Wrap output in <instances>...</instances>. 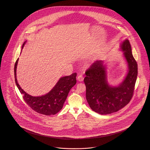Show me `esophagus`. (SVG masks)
Returning a JSON list of instances; mask_svg holds the SVG:
<instances>
[{"label":"esophagus","instance_id":"obj_1","mask_svg":"<svg viewBox=\"0 0 150 150\" xmlns=\"http://www.w3.org/2000/svg\"><path fill=\"white\" fill-rule=\"evenodd\" d=\"M77 80L79 81H82L83 80V76L82 75H79L77 76Z\"/></svg>","mask_w":150,"mask_h":150}]
</instances>
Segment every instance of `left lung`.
Listing matches in <instances>:
<instances>
[{"label": "left lung", "mask_w": 150, "mask_h": 150, "mask_svg": "<svg viewBox=\"0 0 150 150\" xmlns=\"http://www.w3.org/2000/svg\"><path fill=\"white\" fill-rule=\"evenodd\" d=\"M128 64L127 76L118 86L108 83L105 67L103 61L97 60L85 72L84 82L86 87V97L90 108L100 114L116 112L127 105L132 98L137 76V64L132 54L128 40L120 45Z\"/></svg>", "instance_id": "obj_1"}]
</instances>
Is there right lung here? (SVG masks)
Returning a JSON list of instances; mask_svg holds the SVG:
<instances>
[{"mask_svg":"<svg viewBox=\"0 0 150 150\" xmlns=\"http://www.w3.org/2000/svg\"><path fill=\"white\" fill-rule=\"evenodd\" d=\"M25 42L23 44L22 48ZM18 60V58L14 67L15 81L20 93L23 94V98L26 104L35 112L46 115H54L59 112L63 107L70 89L76 83L77 74L73 73L70 76L61 77L53 89L45 95L33 97L23 91L18 82L16 68Z\"/></svg>","mask_w":150,"mask_h":150,"instance_id":"1","label":"right lung"}]
</instances>
